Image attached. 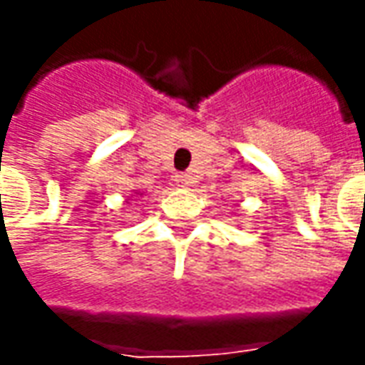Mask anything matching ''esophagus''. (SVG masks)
Listing matches in <instances>:
<instances>
[{
	"mask_svg": "<svg viewBox=\"0 0 365 365\" xmlns=\"http://www.w3.org/2000/svg\"><path fill=\"white\" fill-rule=\"evenodd\" d=\"M175 180H177L178 187H190V182H192V178H190V175H187V173H178L177 177H175Z\"/></svg>",
	"mask_w": 365,
	"mask_h": 365,
	"instance_id": "esophagus-1",
	"label": "esophagus"
}]
</instances>
